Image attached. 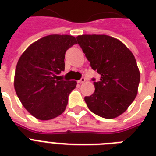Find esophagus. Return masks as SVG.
I'll return each mask as SVG.
<instances>
[{"label": "esophagus", "mask_w": 156, "mask_h": 156, "mask_svg": "<svg viewBox=\"0 0 156 156\" xmlns=\"http://www.w3.org/2000/svg\"><path fill=\"white\" fill-rule=\"evenodd\" d=\"M86 82V79L84 78H82L79 81H78V83H79V84H83V83H84Z\"/></svg>", "instance_id": "esophagus-1"}]
</instances>
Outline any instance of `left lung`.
Segmentation results:
<instances>
[{
    "mask_svg": "<svg viewBox=\"0 0 156 156\" xmlns=\"http://www.w3.org/2000/svg\"><path fill=\"white\" fill-rule=\"evenodd\" d=\"M77 40L91 68L101 75L100 82H94L95 92L85 97L88 108L104 118H116L138 94L140 72L135 57L123 43L109 35H82Z\"/></svg>",
    "mask_w": 156,
    "mask_h": 156,
    "instance_id": "left-lung-1",
    "label": "left lung"
}]
</instances>
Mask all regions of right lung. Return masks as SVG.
<instances>
[{"label": "right lung", "mask_w": 156, "mask_h": 156, "mask_svg": "<svg viewBox=\"0 0 156 156\" xmlns=\"http://www.w3.org/2000/svg\"><path fill=\"white\" fill-rule=\"evenodd\" d=\"M77 44L69 35H49L32 43L18 60L14 89L23 107L34 117L48 121L66 110L76 81L61 80L66 50Z\"/></svg>", "instance_id": "obj_1"}]
</instances>
